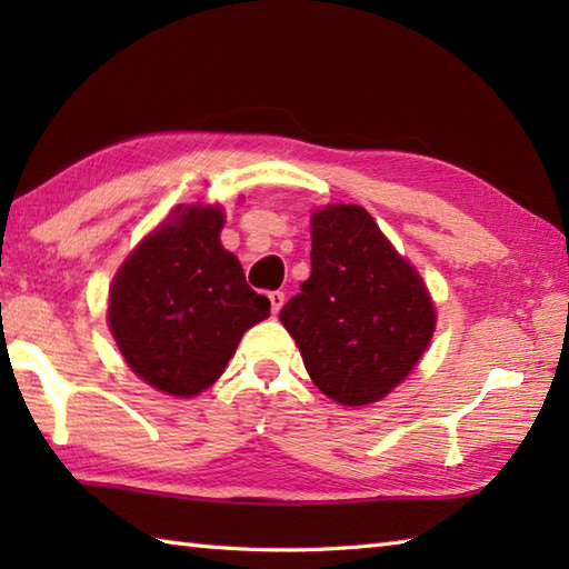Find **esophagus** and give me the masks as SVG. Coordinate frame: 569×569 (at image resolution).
I'll use <instances>...</instances> for the list:
<instances>
[{
    "mask_svg": "<svg viewBox=\"0 0 569 569\" xmlns=\"http://www.w3.org/2000/svg\"><path fill=\"white\" fill-rule=\"evenodd\" d=\"M269 300H271L273 316H278V310H281L283 303H286V293L283 291H273V293H269Z\"/></svg>",
    "mask_w": 569,
    "mask_h": 569,
    "instance_id": "esophagus-1",
    "label": "esophagus"
}]
</instances>
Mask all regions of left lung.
<instances>
[{"label":"left lung","instance_id":"obj_1","mask_svg":"<svg viewBox=\"0 0 569 569\" xmlns=\"http://www.w3.org/2000/svg\"><path fill=\"white\" fill-rule=\"evenodd\" d=\"M310 224V278L278 318L325 396L342 406L381 401L430 345L432 298L359 204H325Z\"/></svg>","mask_w":569,"mask_h":569}]
</instances>
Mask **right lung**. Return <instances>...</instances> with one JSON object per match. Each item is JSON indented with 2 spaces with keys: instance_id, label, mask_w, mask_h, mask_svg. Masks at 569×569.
I'll use <instances>...</instances> for the list:
<instances>
[{
  "instance_id": "right-lung-1",
  "label": "right lung",
  "mask_w": 569,
  "mask_h": 569,
  "mask_svg": "<svg viewBox=\"0 0 569 569\" xmlns=\"http://www.w3.org/2000/svg\"><path fill=\"white\" fill-rule=\"evenodd\" d=\"M222 224L217 204H180L129 253L110 288L119 352L139 379L178 398L210 389L241 335L269 318V298L251 291L222 247Z\"/></svg>"
}]
</instances>
